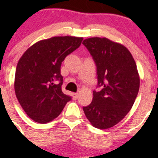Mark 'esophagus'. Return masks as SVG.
Returning <instances> with one entry per match:
<instances>
[{"label": "esophagus", "mask_w": 158, "mask_h": 158, "mask_svg": "<svg viewBox=\"0 0 158 158\" xmlns=\"http://www.w3.org/2000/svg\"><path fill=\"white\" fill-rule=\"evenodd\" d=\"M72 96H73V99H76V98H78V96H79V94H78V93H73V94H72Z\"/></svg>", "instance_id": "1"}]
</instances>
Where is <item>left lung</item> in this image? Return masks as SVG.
<instances>
[{
  "mask_svg": "<svg viewBox=\"0 0 158 158\" xmlns=\"http://www.w3.org/2000/svg\"><path fill=\"white\" fill-rule=\"evenodd\" d=\"M97 67L99 91H93L92 102L83 107L95 128L117 125L129 112L140 87V77L131 53L125 46L106 37H91L82 42Z\"/></svg>",
  "mask_w": 158,
  "mask_h": 158,
  "instance_id": "8db88e82",
  "label": "left lung"
}]
</instances>
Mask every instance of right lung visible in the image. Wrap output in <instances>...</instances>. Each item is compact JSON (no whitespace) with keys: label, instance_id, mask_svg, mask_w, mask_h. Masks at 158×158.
Here are the masks:
<instances>
[{"label":"right lung","instance_id":"right-lung-1","mask_svg":"<svg viewBox=\"0 0 158 158\" xmlns=\"http://www.w3.org/2000/svg\"><path fill=\"white\" fill-rule=\"evenodd\" d=\"M82 40L69 36L42 40L29 47L19 60L14 90L21 107L34 122H51L71 100L62 91L60 67L65 58L79 48Z\"/></svg>","mask_w":158,"mask_h":158}]
</instances>
